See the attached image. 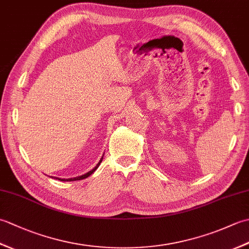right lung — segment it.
Returning a JSON list of instances; mask_svg holds the SVG:
<instances>
[{
    "label": "right lung",
    "mask_w": 249,
    "mask_h": 249,
    "mask_svg": "<svg viewBox=\"0 0 249 249\" xmlns=\"http://www.w3.org/2000/svg\"><path fill=\"white\" fill-rule=\"evenodd\" d=\"M104 157V156H103ZM103 157L100 158V160L98 161V163L96 166H95L91 171H89V172H87V173H84V174H82V176H79V177H76V178H56V179H60V181H63V182H71V181H78V179H83V178H87L88 177H89L91 176V174L96 170V169L99 167V165H100V162L103 161ZM51 178H53V177H51Z\"/></svg>",
    "instance_id": "1"
}]
</instances>
